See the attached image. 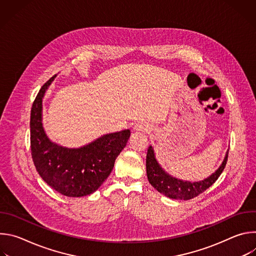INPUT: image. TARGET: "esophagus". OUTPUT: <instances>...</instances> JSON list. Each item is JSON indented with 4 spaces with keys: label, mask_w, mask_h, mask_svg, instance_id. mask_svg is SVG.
Instances as JSON below:
<instances>
[{
    "label": "esophagus",
    "mask_w": 256,
    "mask_h": 256,
    "mask_svg": "<svg viewBox=\"0 0 256 256\" xmlns=\"http://www.w3.org/2000/svg\"><path fill=\"white\" fill-rule=\"evenodd\" d=\"M148 126H146L144 124H136L134 126V132H149Z\"/></svg>",
    "instance_id": "obj_1"
}]
</instances>
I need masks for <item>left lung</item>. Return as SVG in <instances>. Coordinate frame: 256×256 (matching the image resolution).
<instances>
[{
	"label": "left lung",
	"instance_id": "obj_1",
	"mask_svg": "<svg viewBox=\"0 0 256 256\" xmlns=\"http://www.w3.org/2000/svg\"><path fill=\"white\" fill-rule=\"evenodd\" d=\"M228 153L229 150L227 151L221 166L212 175L204 180L192 182L177 179L168 174L158 163L155 157L154 149L152 148V146H150L147 153V159H146V168H147L148 180L154 188H156L160 194H164L169 198L184 200H192L204 192L214 184L216 180L221 175L226 166L228 160Z\"/></svg>",
	"mask_w": 256,
	"mask_h": 256
}]
</instances>
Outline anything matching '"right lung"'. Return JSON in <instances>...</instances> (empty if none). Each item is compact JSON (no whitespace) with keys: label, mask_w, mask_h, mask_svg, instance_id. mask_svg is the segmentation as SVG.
Masks as SVG:
<instances>
[{"label":"right lung","mask_w":256,"mask_h":256,"mask_svg":"<svg viewBox=\"0 0 256 256\" xmlns=\"http://www.w3.org/2000/svg\"><path fill=\"white\" fill-rule=\"evenodd\" d=\"M56 77L42 87L32 104L31 155L36 170L52 188L70 198L85 196L96 192L110 174L130 130L101 136L81 148H66L52 142L42 126V100Z\"/></svg>","instance_id":"obj_1"}]
</instances>
